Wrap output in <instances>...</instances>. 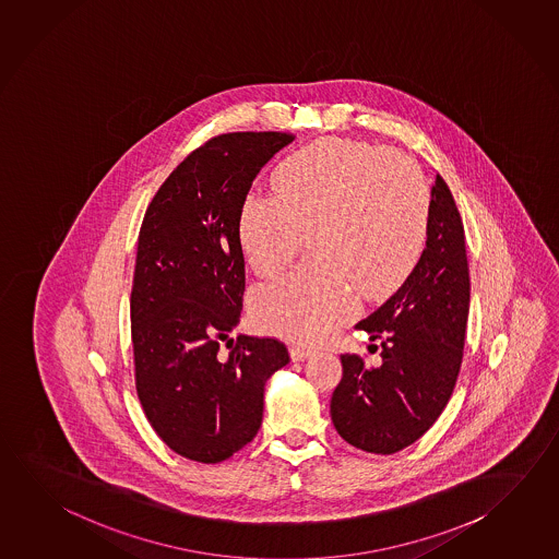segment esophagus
Here are the masks:
<instances>
[{
	"instance_id": "34e87169",
	"label": "esophagus",
	"mask_w": 559,
	"mask_h": 559,
	"mask_svg": "<svg viewBox=\"0 0 559 559\" xmlns=\"http://www.w3.org/2000/svg\"><path fill=\"white\" fill-rule=\"evenodd\" d=\"M288 353H290V359H293V361H304L306 357L312 355V349H310V347H304V345H290Z\"/></svg>"
}]
</instances>
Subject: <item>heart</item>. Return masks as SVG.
<instances>
[{
    "label": "heart",
    "instance_id": "b5f03b06",
    "mask_svg": "<svg viewBox=\"0 0 559 559\" xmlns=\"http://www.w3.org/2000/svg\"><path fill=\"white\" fill-rule=\"evenodd\" d=\"M430 227V190L412 158L379 145L323 139L275 168L271 197L249 194L237 239L259 276L293 261L308 237L313 265L251 293V318L265 332L316 343L355 304L394 293L418 265Z\"/></svg>",
    "mask_w": 559,
    "mask_h": 559
}]
</instances>
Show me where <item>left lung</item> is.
Returning <instances> with one entry per match:
<instances>
[{
  "label": "left lung",
  "instance_id": "left-lung-1",
  "mask_svg": "<svg viewBox=\"0 0 559 559\" xmlns=\"http://www.w3.org/2000/svg\"><path fill=\"white\" fill-rule=\"evenodd\" d=\"M469 290L460 212L438 175L418 265L381 308L355 325L371 342L382 340L381 365L367 367L357 355H342L343 377L330 412L343 440L391 455L430 430L460 374Z\"/></svg>",
  "mask_w": 559,
  "mask_h": 559
}]
</instances>
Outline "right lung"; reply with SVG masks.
I'll return each instance as SVG.
<instances>
[{
    "mask_svg": "<svg viewBox=\"0 0 559 559\" xmlns=\"http://www.w3.org/2000/svg\"><path fill=\"white\" fill-rule=\"evenodd\" d=\"M293 135L226 133L158 188L139 231L131 337L139 401L178 455L219 463L253 440L283 343L231 332L246 293L237 214L259 170Z\"/></svg>",
    "mask_w": 559,
    "mask_h": 559,
    "instance_id": "right-lung-1",
    "label": "right lung"
}]
</instances>
